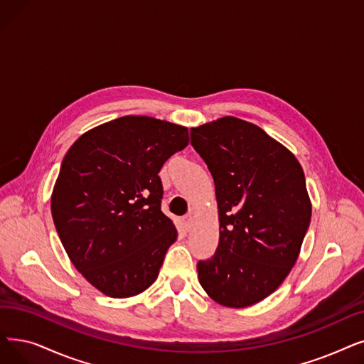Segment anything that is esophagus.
<instances>
[{
  "label": "esophagus",
  "instance_id": "esophagus-1",
  "mask_svg": "<svg viewBox=\"0 0 364 364\" xmlns=\"http://www.w3.org/2000/svg\"><path fill=\"white\" fill-rule=\"evenodd\" d=\"M192 226H193V218H192V215H186L184 218H183V228H184V230H191L192 229Z\"/></svg>",
  "mask_w": 364,
  "mask_h": 364
}]
</instances>
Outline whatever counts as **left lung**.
I'll list each match as a JSON object with an SVG mask.
<instances>
[{"mask_svg": "<svg viewBox=\"0 0 364 364\" xmlns=\"http://www.w3.org/2000/svg\"><path fill=\"white\" fill-rule=\"evenodd\" d=\"M214 178L220 238L198 263L214 302L247 308L271 296L296 264L312 205L296 156L257 124L225 116L191 129Z\"/></svg>", "mask_w": 364, "mask_h": 364, "instance_id": "1", "label": "left lung"}]
</instances>
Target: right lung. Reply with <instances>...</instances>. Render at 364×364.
Instances as JSON below:
<instances>
[{
  "mask_svg": "<svg viewBox=\"0 0 364 364\" xmlns=\"http://www.w3.org/2000/svg\"><path fill=\"white\" fill-rule=\"evenodd\" d=\"M187 144L186 126L123 116L67 151L52 192L53 223L75 269L102 294L136 296L159 275L177 229L161 210L157 173Z\"/></svg>",
  "mask_w": 364,
  "mask_h": 364,
  "instance_id": "right-lung-1",
  "label": "right lung"
}]
</instances>
